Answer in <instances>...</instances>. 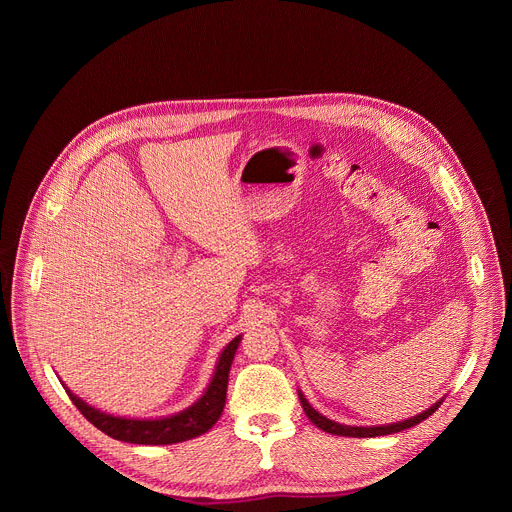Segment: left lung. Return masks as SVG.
I'll use <instances>...</instances> for the list:
<instances>
[{
	"mask_svg": "<svg viewBox=\"0 0 512 512\" xmlns=\"http://www.w3.org/2000/svg\"><path fill=\"white\" fill-rule=\"evenodd\" d=\"M300 395V403L308 415V419L320 427L322 431H328L332 435H344V437H377V435H391V433H397V431H403V429H409L417 423H421L423 419H427L431 413L437 411V407H440L444 403V399H440L437 403H433L427 411L415 415V417H409L405 421H397V423H389V425H373V427H352V425H342V423H336L328 417H324L322 413H318L310 403L308 399L302 395V391L298 393Z\"/></svg>",
	"mask_w": 512,
	"mask_h": 512,
	"instance_id": "obj_1",
	"label": "left lung"
}]
</instances>
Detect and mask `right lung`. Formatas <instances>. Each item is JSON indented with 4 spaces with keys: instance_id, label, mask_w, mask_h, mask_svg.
Listing matches in <instances>:
<instances>
[{
    "instance_id": "add662e5",
    "label": "right lung",
    "mask_w": 512,
    "mask_h": 512,
    "mask_svg": "<svg viewBox=\"0 0 512 512\" xmlns=\"http://www.w3.org/2000/svg\"><path fill=\"white\" fill-rule=\"evenodd\" d=\"M241 336L233 338L225 350L218 356L214 375L204 391V395L192 403L188 409L160 417V419H129V417H117L111 413H103L89 403H85L81 397H77L70 389H66L70 401L77 405V409L103 433H107L113 440L127 442V444H143V446H168L192 440L206 433L221 417L227 401V385H229V371L235 358V352L239 348Z\"/></svg>"
}]
</instances>
